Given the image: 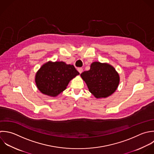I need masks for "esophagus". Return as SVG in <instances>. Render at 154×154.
<instances>
[{"label": "esophagus", "mask_w": 154, "mask_h": 154, "mask_svg": "<svg viewBox=\"0 0 154 154\" xmlns=\"http://www.w3.org/2000/svg\"><path fill=\"white\" fill-rule=\"evenodd\" d=\"M77 70H78V71L80 72V74H81V73L83 72V68H77Z\"/></svg>", "instance_id": "esophagus-1"}]
</instances>
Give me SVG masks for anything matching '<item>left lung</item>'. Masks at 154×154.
I'll return each instance as SVG.
<instances>
[{"label": "left lung", "mask_w": 154, "mask_h": 154, "mask_svg": "<svg viewBox=\"0 0 154 154\" xmlns=\"http://www.w3.org/2000/svg\"><path fill=\"white\" fill-rule=\"evenodd\" d=\"M86 82L89 92L96 98H106L117 89L119 76L115 69L107 63L93 62L91 69L80 74Z\"/></svg>", "instance_id": "left-lung-1"}]
</instances>
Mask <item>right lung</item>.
I'll list each match as a JSON object with an SVG mask.
<instances>
[{
    "mask_svg": "<svg viewBox=\"0 0 154 154\" xmlns=\"http://www.w3.org/2000/svg\"><path fill=\"white\" fill-rule=\"evenodd\" d=\"M79 72L72 65L63 62H48L37 72L35 82L44 94L56 97L65 90L69 81Z\"/></svg>",
    "mask_w": 154,
    "mask_h": 154,
    "instance_id": "1",
    "label": "right lung"
}]
</instances>
